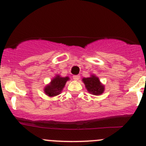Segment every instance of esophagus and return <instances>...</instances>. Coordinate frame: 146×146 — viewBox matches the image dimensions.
Here are the masks:
<instances>
[{
    "mask_svg": "<svg viewBox=\"0 0 146 146\" xmlns=\"http://www.w3.org/2000/svg\"><path fill=\"white\" fill-rule=\"evenodd\" d=\"M80 76L79 75H75L73 76V80H75V81H78V80H80Z\"/></svg>",
    "mask_w": 146,
    "mask_h": 146,
    "instance_id": "34e87169",
    "label": "esophagus"
}]
</instances>
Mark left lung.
<instances>
[{
  "instance_id": "left-lung-1",
  "label": "left lung",
  "mask_w": 146,
  "mask_h": 146,
  "mask_svg": "<svg viewBox=\"0 0 146 146\" xmlns=\"http://www.w3.org/2000/svg\"><path fill=\"white\" fill-rule=\"evenodd\" d=\"M82 82L84 84L86 90L93 95H100L104 92V85L100 82V79L96 75H90L88 78H83Z\"/></svg>"
}]
</instances>
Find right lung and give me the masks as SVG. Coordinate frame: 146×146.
Wrapping results in <instances>:
<instances>
[{
	"label": "right lung",
	"mask_w": 146,
	"mask_h": 146,
	"mask_svg": "<svg viewBox=\"0 0 146 146\" xmlns=\"http://www.w3.org/2000/svg\"><path fill=\"white\" fill-rule=\"evenodd\" d=\"M69 80L70 78L68 76L62 77L60 75H56L51 82L44 86V93L50 98L60 95L65 86L66 82Z\"/></svg>",
	"instance_id": "1"
}]
</instances>
